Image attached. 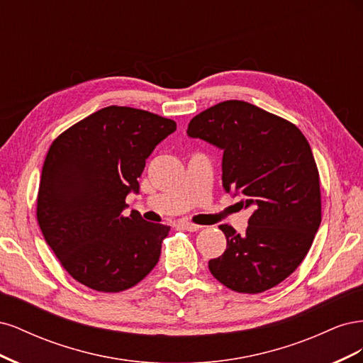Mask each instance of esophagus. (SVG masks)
I'll return each instance as SVG.
<instances>
[{
    "label": "esophagus",
    "instance_id": "34e87169",
    "mask_svg": "<svg viewBox=\"0 0 363 363\" xmlns=\"http://www.w3.org/2000/svg\"><path fill=\"white\" fill-rule=\"evenodd\" d=\"M179 225H180L183 230H188V232H196V230L201 228V225L189 223V221H180Z\"/></svg>",
    "mask_w": 363,
    "mask_h": 363
}]
</instances>
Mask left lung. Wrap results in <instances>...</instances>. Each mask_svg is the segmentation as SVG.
<instances>
[{"label":"left lung","mask_w":363,"mask_h":363,"mask_svg":"<svg viewBox=\"0 0 363 363\" xmlns=\"http://www.w3.org/2000/svg\"><path fill=\"white\" fill-rule=\"evenodd\" d=\"M188 136L224 151L223 186L251 207L244 235L223 224L227 250L208 260L235 292L259 294L298 268L321 224L320 174L309 142L289 121L228 100L191 119Z\"/></svg>","instance_id":"obj_1"}]
</instances>
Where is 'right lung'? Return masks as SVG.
Wrapping results in <instances>:
<instances>
[{"instance_id": "obj_1", "label": "right lung", "mask_w": 363, "mask_h": 363, "mask_svg": "<svg viewBox=\"0 0 363 363\" xmlns=\"http://www.w3.org/2000/svg\"><path fill=\"white\" fill-rule=\"evenodd\" d=\"M175 128L156 113L108 106L54 139L42 168L38 223L62 267L84 286L125 291L157 265L169 227L123 211L125 196L139 192L145 160Z\"/></svg>"}]
</instances>
